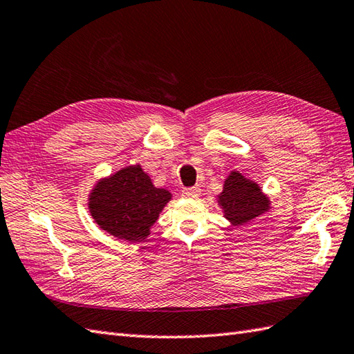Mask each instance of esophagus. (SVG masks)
I'll use <instances>...</instances> for the list:
<instances>
[{
	"mask_svg": "<svg viewBox=\"0 0 354 354\" xmlns=\"http://www.w3.org/2000/svg\"><path fill=\"white\" fill-rule=\"evenodd\" d=\"M183 194L185 197H190V199H196V197L201 196V188L199 187H190V188H184Z\"/></svg>",
	"mask_w": 354,
	"mask_h": 354,
	"instance_id": "34e87169",
	"label": "esophagus"
}]
</instances>
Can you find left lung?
Listing matches in <instances>:
<instances>
[{
  "label": "left lung",
  "instance_id": "left-lung-1",
  "mask_svg": "<svg viewBox=\"0 0 354 354\" xmlns=\"http://www.w3.org/2000/svg\"><path fill=\"white\" fill-rule=\"evenodd\" d=\"M217 202L232 226L248 223L271 208L268 196L261 190L259 184L236 170L225 179L223 192L217 196Z\"/></svg>",
  "mask_w": 354,
  "mask_h": 354
}]
</instances>
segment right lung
<instances>
[{"label":"right lung","instance_id":"add662e5","mask_svg":"<svg viewBox=\"0 0 354 354\" xmlns=\"http://www.w3.org/2000/svg\"><path fill=\"white\" fill-rule=\"evenodd\" d=\"M171 199L157 188L140 164L96 180L88 193V211L102 231L118 240L137 243L151 235V227Z\"/></svg>","mask_w":354,"mask_h":354}]
</instances>
